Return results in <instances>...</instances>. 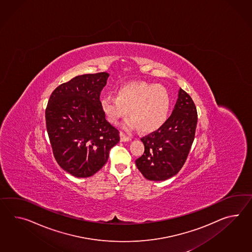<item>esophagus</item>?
Returning <instances> with one entry per match:
<instances>
[{"label":"esophagus","mask_w":252,"mask_h":252,"mask_svg":"<svg viewBox=\"0 0 252 252\" xmlns=\"http://www.w3.org/2000/svg\"><path fill=\"white\" fill-rule=\"evenodd\" d=\"M120 139H121V141L122 142H127L131 140V138L128 137L127 135H125L123 132H121V133H120Z\"/></svg>","instance_id":"34e87169"}]
</instances>
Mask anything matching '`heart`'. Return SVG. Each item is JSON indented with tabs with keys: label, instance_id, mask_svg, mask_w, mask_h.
Returning <instances> with one entry per match:
<instances>
[{
	"label": "heart",
	"instance_id": "1",
	"mask_svg": "<svg viewBox=\"0 0 252 252\" xmlns=\"http://www.w3.org/2000/svg\"><path fill=\"white\" fill-rule=\"evenodd\" d=\"M100 106L106 119L117 125L128 115L127 130L137 128L153 133L166 123L170 109V96L166 88L150 83H131L121 86L116 96L101 99Z\"/></svg>",
	"mask_w": 252,
	"mask_h": 252
}]
</instances>
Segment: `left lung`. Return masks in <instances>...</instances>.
<instances>
[{
  "instance_id": "obj_1",
  "label": "left lung",
  "mask_w": 252,
  "mask_h": 252,
  "mask_svg": "<svg viewBox=\"0 0 252 252\" xmlns=\"http://www.w3.org/2000/svg\"><path fill=\"white\" fill-rule=\"evenodd\" d=\"M197 113L190 95L179 89L172 115L161 128L142 137L145 152L135 165L148 180L162 181L184 166L195 138Z\"/></svg>"
}]
</instances>
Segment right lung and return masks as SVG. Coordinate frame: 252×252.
I'll list each match as a JSON object with an SVG mask.
<instances>
[{"label":"right lung","instance_id":"right-lung-1","mask_svg":"<svg viewBox=\"0 0 252 252\" xmlns=\"http://www.w3.org/2000/svg\"><path fill=\"white\" fill-rule=\"evenodd\" d=\"M109 74L77 75L56 87L45 109L46 128L56 162L76 178H88L107 162L119 131L106 119L100 94Z\"/></svg>","mask_w":252,"mask_h":252}]
</instances>
